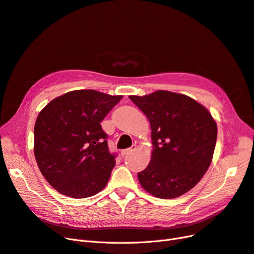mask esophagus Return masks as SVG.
<instances>
[{
    "label": "esophagus",
    "instance_id": "esophagus-1",
    "mask_svg": "<svg viewBox=\"0 0 254 254\" xmlns=\"http://www.w3.org/2000/svg\"><path fill=\"white\" fill-rule=\"evenodd\" d=\"M135 149H136V146H135V145H133V146L131 147V148H128V149H124V150H122L121 154L123 155V156H125V155H127V154H130L131 152H133Z\"/></svg>",
    "mask_w": 254,
    "mask_h": 254
}]
</instances>
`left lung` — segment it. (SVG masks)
<instances>
[{
	"label": "left lung",
	"instance_id": "left-lung-1",
	"mask_svg": "<svg viewBox=\"0 0 254 254\" xmlns=\"http://www.w3.org/2000/svg\"><path fill=\"white\" fill-rule=\"evenodd\" d=\"M129 99L149 120L153 150L137 173L155 197L176 198L193 188L213 157L217 126L208 109L188 95L166 90Z\"/></svg>",
	"mask_w": 254,
	"mask_h": 254
}]
</instances>
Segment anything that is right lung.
I'll return each instance as SVG.
<instances>
[{
	"mask_svg": "<svg viewBox=\"0 0 254 254\" xmlns=\"http://www.w3.org/2000/svg\"><path fill=\"white\" fill-rule=\"evenodd\" d=\"M123 95L69 91L49 102L34 124L33 151L43 177L72 198L99 193L115 167L101 122Z\"/></svg>",
	"mask_w": 254,
	"mask_h": 254,
	"instance_id": "obj_1",
	"label": "right lung"
}]
</instances>
